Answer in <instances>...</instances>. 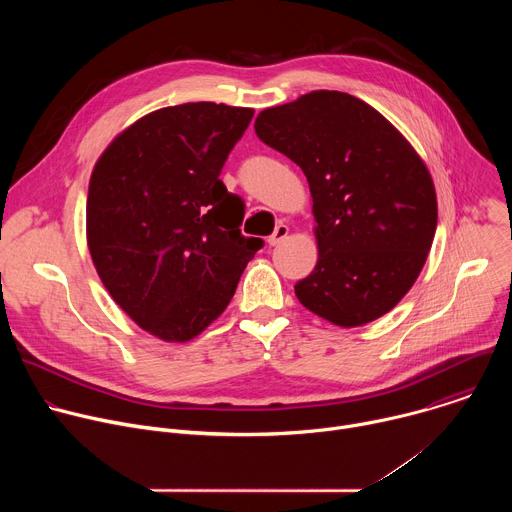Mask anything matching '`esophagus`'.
<instances>
[{
  "label": "esophagus",
  "instance_id": "esophagus-1",
  "mask_svg": "<svg viewBox=\"0 0 512 512\" xmlns=\"http://www.w3.org/2000/svg\"><path fill=\"white\" fill-rule=\"evenodd\" d=\"M287 233H289L287 225H277V227H275V231H273V235L267 239V243H269L271 247H275V245H279V243L287 237Z\"/></svg>",
  "mask_w": 512,
  "mask_h": 512
}]
</instances>
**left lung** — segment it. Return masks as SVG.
<instances>
[{"instance_id":"8db88e82","label":"left lung","mask_w":512,"mask_h":512,"mask_svg":"<svg viewBox=\"0 0 512 512\" xmlns=\"http://www.w3.org/2000/svg\"><path fill=\"white\" fill-rule=\"evenodd\" d=\"M255 131L310 184L318 263L296 283L300 304L340 328L391 312L419 277L437 227L435 186L407 137L340 91L263 109Z\"/></svg>"}]
</instances>
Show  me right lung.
<instances>
[{"label": "right lung", "mask_w": 512, "mask_h": 512, "mask_svg": "<svg viewBox=\"0 0 512 512\" xmlns=\"http://www.w3.org/2000/svg\"><path fill=\"white\" fill-rule=\"evenodd\" d=\"M253 109L184 103L139 117L99 156L87 245L115 304L148 334L188 342L221 316L263 241L221 170Z\"/></svg>", "instance_id": "1"}]
</instances>
